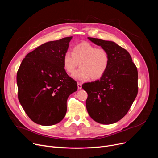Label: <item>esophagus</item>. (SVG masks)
<instances>
[{
  "label": "esophagus",
  "instance_id": "1",
  "mask_svg": "<svg viewBox=\"0 0 158 158\" xmlns=\"http://www.w3.org/2000/svg\"><path fill=\"white\" fill-rule=\"evenodd\" d=\"M77 85H78V89H82V84H81L80 82H78L77 83Z\"/></svg>",
  "mask_w": 158,
  "mask_h": 158
}]
</instances>
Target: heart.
<instances>
[{"label": "heart", "instance_id": "heart-1", "mask_svg": "<svg viewBox=\"0 0 158 158\" xmlns=\"http://www.w3.org/2000/svg\"><path fill=\"white\" fill-rule=\"evenodd\" d=\"M63 68L66 73L73 74L79 66L80 69L73 78L95 80L102 78L109 66V55L106 49L97 47L88 42H82L73 47V53L66 52L63 56Z\"/></svg>", "mask_w": 158, "mask_h": 158}]
</instances>
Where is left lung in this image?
Instances as JSON below:
<instances>
[{
  "mask_svg": "<svg viewBox=\"0 0 158 158\" xmlns=\"http://www.w3.org/2000/svg\"><path fill=\"white\" fill-rule=\"evenodd\" d=\"M106 49L109 55L108 68L102 77L85 83L86 109L93 120L109 125L126 115L138 94V70L129 52L113 41L88 37Z\"/></svg>",
  "mask_w": 158,
  "mask_h": 158,
  "instance_id": "8db88e82",
  "label": "left lung"
}]
</instances>
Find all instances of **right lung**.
<instances>
[{
  "mask_svg": "<svg viewBox=\"0 0 158 158\" xmlns=\"http://www.w3.org/2000/svg\"><path fill=\"white\" fill-rule=\"evenodd\" d=\"M73 37L42 44L23 59L16 76L18 96L34 123L53 125L64 117L69 95L78 89L63 68V56Z\"/></svg>",
  "mask_w": 158,
  "mask_h": 158,
  "instance_id": "right-lung-1",
  "label": "right lung"
}]
</instances>
